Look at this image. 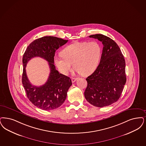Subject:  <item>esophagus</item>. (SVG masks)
Here are the masks:
<instances>
[{"label": "esophagus", "instance_id": "1", "mask_svg": "<svg viewBox=\"0 0 146 146\" xmlns=\"http://www.w3.org/2000/svg\"><path fill=\"white\" fill-rule=\"evenodd\" d=\"M76 80H77V79H76V78H72V82L73 83V82H76Z\"/></svg>", "mask_w": 146, "mask_h": 146}]
</instances>
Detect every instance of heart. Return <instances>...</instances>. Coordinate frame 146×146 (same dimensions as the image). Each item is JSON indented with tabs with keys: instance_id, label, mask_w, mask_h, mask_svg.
Segmentation results:
<instances>
[{
	"instance_id": "b5f03b06",
	"label": "heart",
	"mask_w": 146,
	"mask_h": 146,
	"mask_svg": "<svg viewBox=\"0 0 146 146\" xmlns=\"http://www.w3.org/2000/svg\"><path fill=\"white\" fill-rule=\"evenodd\" d=\"M102 53L101 47L96 42L72 43L61 52L62 57H55V64L58 70L67 75L74 68L82 76H88L96 69Z\"/></svg>"
}]
</instances>
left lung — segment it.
I'll return each instance as SVG.
<instances>
[{
	"label": "left lung",
	"mask_w": 146,
	"mask_h": 146,
	"mask_svg": "<svg viewBox=\"0 0 146 146\" xmlns=\"http://www.w3.org/2000/svg\"><path fill=\"white\" fill-rule=\"evenodd\" d=\"M89 37L102 42L103 48L98 66L86 79L84 96L91 104L102 108L119 98L127 80L125 61L119 47L110 37L102 34Z\"/></svg>",
	"instance_id": "8db88e82"
}]
</instances>
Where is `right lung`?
<instances>
[{
  "mask_svg": "<svg viewBox=\"0 0 146 146\" xmlns=\"http://www.w3.org/2000/svg\"><path fill=\"white\" fill-rule=\"evenodd\" d=\"M67 42L54 36H44L32 42L24 54L22 84L30 101L42 110H52L60 107L64 103L67 91L72 85L70 78L59 73L54 64L56 50ZM34 57L47 60L51 70L47 82L39 87L30 83L25 70L28 61Z\"/></svg>",
  "mask_w": 146,
  "mask_h": 146,
  "instance_id": "add662e5",
  "label": "right lung"
}]
</instances>
